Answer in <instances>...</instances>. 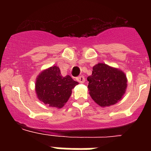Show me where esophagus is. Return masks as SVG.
Returning a JSON list of instances; mask_svg holds the SVG:
<instances>
[{"label": "esophagus", "instance_id": "esophagus-1", "mask_svg": "<svg viewBox=\"0 0 151 151\" xmlns=\"http://www.w3.org/2000/svg\"><path fill=\"white\" fill-rule=\"evenodd\" d=\"M85 78H84V76H79L77 78V81H78V82L80 83H84L85 82Z\"/></svg>", "mask_w": 151, "mask_h": 151}]
</instances>
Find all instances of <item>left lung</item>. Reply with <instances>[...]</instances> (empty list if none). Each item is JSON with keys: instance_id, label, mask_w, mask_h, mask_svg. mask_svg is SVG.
Returning <instances> with one entry per match:
<instances>
[{"instance_id": "8db88e82", "label": "left lung", "mask_w": 151, "mask_h": 151, "mask_svg": "<svg viewBox=\"0 0 151 151\" xmlns=\"http://www.w3.org/2000/svg\"><path fill=\"white\" fill-rule=\"evenodd\" d=\"M92 70V74L87 78L92 99L101 106L114 105L121 100L127 87L124 73L104 63H98Z\"/></svg>"}]
</instances>
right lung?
<instances>
[{
    "label": "right lung",
    "instance_id": "1",
    "mask_svg": "<svg viewBox=\"0 0 151 151\" xmlns=\"http://www.w3.org/2000/svg\"><path fill=\"white\" fill-rule=\"evenodd\" d=\"M78 82L70 75L63 77L56 66L44 70L37 77L36 92L38 99L52 107L61 108L68 101Z\"/></svg>",
    "mask_w": 151,
    "mask_h": 151
}]
</instances>
